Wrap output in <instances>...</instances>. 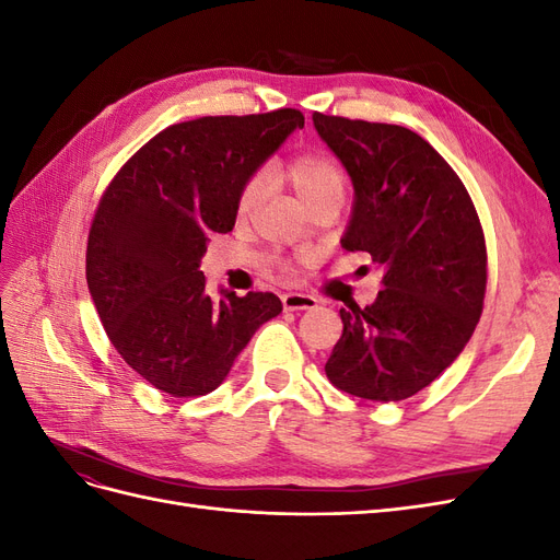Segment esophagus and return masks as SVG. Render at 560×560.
Masks as SVG:
<instances>
[{
	"label": "esophagus",
	"mask_w": 560,
	"mask_h": 560,
	"mask_svg": "<svg viewBox=\"0 0 560 560\" xmlns=\"http://www.w3.org/2000/svg\"><path fill=\"white\" fill-rule=\"evenodd\" d=\"M282 306L284 311H313L317 308V299L311 294L290 292V294H282Z\"/></svg>",
	"instance_id": "1"
}]
</instances>
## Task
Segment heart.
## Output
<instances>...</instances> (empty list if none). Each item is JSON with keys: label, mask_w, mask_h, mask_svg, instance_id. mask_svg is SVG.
<instances>
[{"label": "heart", "mask_w": 560, "mask_h": 560, "mask_svg": "<svg viewBox=\"0 0 560 560\" xmlns=\"http://www.w3.org/2000/svg\"><path fill=\"white\" fill-rule=\"evenodd\" d=\"M284 175L294 186L299 198L306 202V208H313L315 202L331 196H343L346 191V175L341 167H338L334 159L317 154V151L296 156L290 165H287ZM261 194H264V177L254 175L241 191V198H238L241 214H247L254 206H257L261 200Z\"/></svg>", "instance_id": "1"}]
</instances>
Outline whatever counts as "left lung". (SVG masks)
Returning a JSON list of instances; mask_svg holds the SVG:
<instances>
[{
    "label": "left lung",
    "instance_id": "8db88e82",
    "mask_svg": "<svg viewBox=\"0 0 560 560\" xmlns=\"http://www.w3.org/2000/svg\"><path fill=\"white\" fill-rule=\"evenodd\" d=\"M313 126L354 189L341 245L371 254L383 284L371 306L341 308L343 334L325 371L348 395L401 401L455 362L481 317L479 217L460 177L418 132L319 112Z\"/></svg>",
    "mask_w": 560,
    "mask_h": 560
}]
</instances>
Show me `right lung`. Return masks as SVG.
<instances>
[{"label": "right lung", "instance_id": "1", "mask_svg": "<svg viewBox=\"0 0 560 560\" xmlns=\"http://www.w3.org/2000/svg\"><path fill=\"white\" fill-rule=\"evenodd\" d=\"M303 128L299 109L202 116L149 140L107 186L93 217L86 280L126 364L173 397L208 395L264 322L270 292L219 290L200 270L210 235L229 233L243 186Z\"/></svg>", "mask_w": 560, "mask_h": 560}]
</instances>
